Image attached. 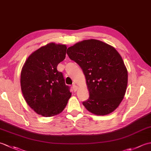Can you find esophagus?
<instances>
[{"mask_svg": "<svg viewBox=\"0 0 151 151\" xmlns=\"http://www.w3.org/2000/svg\"><path fill=\"white\" fill-rule=\"evenodd\" d=\"M72 88H73L74 91H76V90H77L78 87H77V86H76L75 84H73V86H72Z\"/></svg>", "mask_w": 151, "mask_h": 151, "instance_id": "esophagus-1", "label": "esophagus"}]
</instances>
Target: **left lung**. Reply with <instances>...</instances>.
I'll return each instance as SVG.
<instances>
[{"mask_svg":"<svg viewBox=\"0 0 151 151\" xmlns=\"http://www.w3.org/2000/svg\"><path fill=\"white\" fill-rule=\"evenodd\" d=\"M69 58L84 71L89 97L82 102L87 110L97 115L111 113L124 96L128 73L121 55L102 41L88 40L67 50Z\"/></svg>","mask_w":151,"mask_h":151,"instance_id":"left-lung-1","label":"left lung"}]
</instances>
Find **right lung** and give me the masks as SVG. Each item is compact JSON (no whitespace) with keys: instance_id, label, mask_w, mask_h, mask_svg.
Here are the masks:
<instances>
[{"instance_id":"add662e5","label":"right lung","mask_w":151,"mask_h":151,"mask_svg":"<svg viewBox=\"0 0 151 151\" xmlns=\"http://www.w3.org/2000/svg\"><path fill=\"white\" fill-rule=\"evenodd\" d=\"M65 45L49 43L28 58L21 74L25 101L37 114L51 117L62 112L71 96L63 73L57 70L65 59Z\"/></svg>"}]
</instances>
